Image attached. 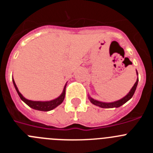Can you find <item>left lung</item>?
I'll return each instance as SVG.
<instances>
[{
    "label": "left lung",
    "instance_id": "obj_1",
    "mask_svg": "<svg viewBox=\"0 0 153 153\" xmlns=\"http://www.w3.org/2000/svg\"><path fill=\"white\" fill-rule=\"evenodd\" d=\"M136 74H138L137 71H136ZM138 81H139V79H137L136 82L135 83L134 86H132V88L131 89V90L129 92V93H128V94H127L125 97H123V99L120 100L116 101V102H100V101L96 100H93V99H92L91 97H89V98H90V102H91L93 104H94V105H96V106H98L101 108L120 107V106H121L122 105H123L124 103H126L127 101L129 100L132 98V96H133V94H134L135 91H136V86H137V84H138Z\"/></svg>",
    "mask_w": 153,
    "mask_h": 153
}]
</instances>
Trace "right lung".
Here are the masks:
<instances>
[{
	"label": "right lung",
	"instance_id": "right-lung-1",
	"mask_svg": "<svg viewBox=\"0 0 153 153\" xmlns=\"http://www.w3.org/2000/svg\"><path fill=\"white\" fill-rule=\"evenodd\" d=\"M13 85H14V87H15L16 90H17V93H18L19 97L20 98L24 101L27 105L31 107L32 109H36V110H40V111H50L51 109H54L56 108V106H58L59 105L63 102V100L65 98V93H66V86L67 84L65 85L64 88H63V93H62L60 97H58V98L55 99L51 101H46V102H41V101H32V100H27V99L24 98L22 95H21V93L19 92L18 89H17V86H16L15 83H14V80H13Z\"/></svg>",
	"mask_w": 153,
	"mask_h": 153
}]
</instances>
